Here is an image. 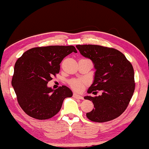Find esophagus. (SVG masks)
Here are the masks:
<instances>
[{"mask_svg": "<svg viewBox=\"0 0 149 149\" xmlns=\"http://www.w3.org/2000/svg\"><path fill=\"white\" fill-rule=\"evenodd\" d=\"M73 97H74V98H76V99H78V100H83L82 96L77 94V93H74V94H73Z\"/></svg>", "mask_w": 149, "mask_h": 149, "instance_id": "esophagus-1", "label": "esophagus"}]
</instances>
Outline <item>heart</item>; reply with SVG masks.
Segmentation results:
<instances>
[{
	"label": "heart",
	"instance_id": "b5f03b06",
	"mask_svg": "<svg viewBox=\"0 0 149 149\" xmlns=\"http://www.w3.org/2000/svg\"><path fill=\"white\" fill-rule=\"evenodd\" d=\"M86 83L84 80L80 79H73L69 81V85L72 89L76 91H80L83 88V86Z\"/></svg>",
	"mask_w": 149,
	"mask_h": 149
}]
</instances>
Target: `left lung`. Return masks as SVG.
Returning <instances> with one entry per match:
<instances>
[{"label":"left lung","mask_w":149,"mask_h":149,"mask_svg":"<svg viewBox=\"0 0 149 149\" xmlns=\"http://www.w3.org/2000/svg\"><path fill=\"white\" fill-rule=\"evenodd\" d=\"M83 56L92 60L95 69L94 80L85 96L92 101L94 109L86 113L87 118L95 122L112 120L120 116L128 106L135 90L134 70L124 55L117 49L99 45H77Z\"/></svg>","instance_id":"obj_1"}]
</instances>
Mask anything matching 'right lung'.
<instances>
[{
  "mask_svg": "<svg viewBox=\"0 0 149 149\" xmlns=\"http://www.w3.org/2000/svg\"><path fill=\"white\" fill-rule=\"evenodd\" d=\"M77 53L73 46L36 47L26 51L15 62L12 85L17 102L27 115L38 120L53 117L61 108L63 100L72 92L62 86L56 90L47 86L59 72L64 57Z\"/></svg>",
  "mask_w": 149,
  "mask_h": 149,
  "instance_id": "1",
  "label": "right lung"
}]
</instances>
